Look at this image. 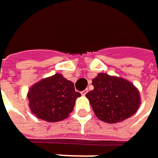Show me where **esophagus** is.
Returning <instances> with one entry per match:
<instances>
[{"mask_svg":"<svg viewBox=\"0 0 158 158\" xmlns=\"http://www.w3.org/2000/svg\"><path fill=\"white\" fill-rule=\"evenodd\" d=\"M87 93H88V89H85V90L81 91V95H82V96H85Z\"/></svg>","mask_w":158,"mask_h":158,"instance_id":"esophagus-1","label":"esophagus"}]
</instances>
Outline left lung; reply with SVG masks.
I'll list each match as a JSON object with an SVG mask.
<instances>
[{"label": "left lung", "mask_w": 158, "mask_h": 158, "mask_svg": "<svg viewBox=\"0 0 158 158\" xmlns=\"http://www.w3.org/2000/svg\"><path fill=\"white\" fill-rule=\"evenodd\" d=\"M93 90L86 94L97 118L106 123H118L133 116L141 104L140 93L127 79L98 73L92 79Z\"/></svg>", "instance_id": "obj_1"}]
</instances>
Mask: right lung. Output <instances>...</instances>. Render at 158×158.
Returning a JSON list of instances; mask_svg holds the SVG:
<instances>
[{
	"label": "right lung",
	"mask_w": 158,
	"mask_h": 158,
	"mask_svg": "<svg viewBox=\"0 0 158 158\" xmlns=\"http://www.w3.org/2000/svg\"><path fill=\"white\" fill-rule=\"evenodd\" d=\"M80 96L75 91L73 82L60 73L38 81L27 94L31 113L40 119L52 123L67 118Z\"/></svg>",
	"instance_id": "add662e5"
}]
</instances>
